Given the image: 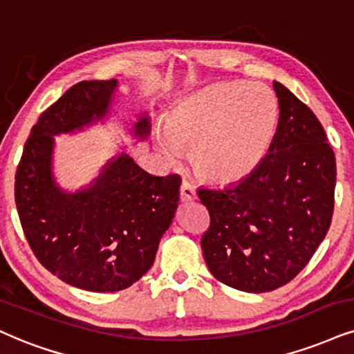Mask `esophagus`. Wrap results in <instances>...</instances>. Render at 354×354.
<instances>
[{"label":"esophagus","mask_w":354,"mask_h":354,"mask_svg":"<svg viewBox=\"0 0 354 354\" xmlns=\"http://www.w3.org/2000/svg\"><path fill=\"white\" fill-rule=\"evenodd\" d=\"M197 198V194H195V187L190 184V182L184 180L180 185V200L182 202H194Z\"/></svg>","instance_id":"1"}]
</instances>
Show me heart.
Returning a JSON list of instances; mask_svg holds the SVG:
<instances>
[{
  "label": "heart",
  "mask_w": 354,
  "mask_h": 354,
  "mask_svg": "<svg viewBox=\"0 0 354 354\" xmlns=\"http://www.w3.org/2000/svg\"><path fill=\"white\" fill-rule=\"evenodd\" d=\"M272 90L251 82H218L178 102L157 133L156 146L169 164L192 149L200 176L221 184L248 178L272 149L279 129Z\"/></svg>",
  "instance_id": "obj_1"
}]
</instances>
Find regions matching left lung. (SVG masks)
Returning <instances> with one entry per match:
<instances>
[{"label":"left lung","instance_id":"obj_1","mask_svg":"<svg viewBox=\"0 0 354 354\" xmlns=\"http://www.w3.org/2000/svg\"><path fill=\"white\" fill-rule=\"evenodd\" d=\"M279 129L252 176L223 189H200L210 213L202 236L208 269L244 292L286 286L308 264L330 228L337 160L307 104L274 82Z\"/></svg>","mask_w":354,"mask_h":354}]
</instances>
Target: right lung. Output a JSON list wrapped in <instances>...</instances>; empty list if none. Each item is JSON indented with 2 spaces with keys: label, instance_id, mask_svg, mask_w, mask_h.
Returning a JSON list of instances; mask_svg holds the SVG:
<instances>
[{
  "label": "right lung",
  "instance_id": "1",
  "mask_svg": "<svg viewBox=\"0 0 354 354\" xmlns=\"http://www.w3.org/2000/svg\"><path fill=\"white\" fill-rule=\"evenodd\" d=\"M118 82L68 88L39 116L16 170L17 215L30 250L60 281L90 292L133 286L156 259L178 205L180 177L147 174L128 154L108 160L86 189L64 192L52 176L54 136L97 123L110 110ZM149 118L134 124L147 138Z\"/></svg>",
  "mask_w": 354,
  "mask_h": 354
}]
</instances>
